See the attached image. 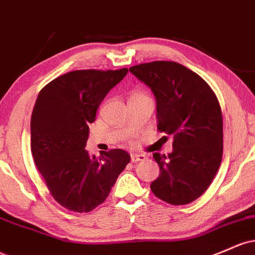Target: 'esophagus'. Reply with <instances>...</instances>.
<instances>
[{
  "mask_svg": "<svg viewBox=\"0 0 255 255\" xmlns=\"http://www.w3.org/2000/svg\"><path fill=\"white\" fill-rule=\"evenodd\" d=\"M130 159H132V162L145 161V159H146V156H145L144 153H132V155H130Z\"/></svg>",
  "mask_w": 255,
  "mask_h": 255,
  "instance_id": "obj_1",
  "label": "esophagus"
}]
</instances>
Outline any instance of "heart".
<instances>
[{
    "mask_svg": "<svg viewBox=\"0 0 255 255\" xmlns=\"http://www.w3.org/2000/svg\"><path fill=\"white\" fill-rule=\"evenodd\" d=\"M139 96H142V94L141 93H133L132 94V97H139ZM132 97H130V98H132Z\"/></svg>",
    "mask_w": 255,
    "mask_h": 255,
    "instance_id": "heart-1",
    "label": "heart"
}]
</instances>
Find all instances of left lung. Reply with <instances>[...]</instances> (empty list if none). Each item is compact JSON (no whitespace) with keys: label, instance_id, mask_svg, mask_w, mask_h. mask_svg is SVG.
Instances as JSON below:
<instances>
[{"label":"left lung","instance_id":"1","mask_svg":"<svg viewBox=\"0 0 255 255\" xmlns=\"http://www.w3.org/2000/svg\"><path fill=\"white\" fill-rule=\"evenodd\" d=\"M152 91L157 129L173 135V151L153 153L159 175L151 191L170 205H187L213 180L223 157V116L217 96L202 77L175 61L129 68Z\"/></svg>","mask_w":255,"mask_h":255}]
</instances>
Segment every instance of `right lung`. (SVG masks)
Segmentation results:
<instances>
[{"instance_id":"right-lung-1","label":"right lung","mask_w":255,"mask_h":255,"mask_svg":"<svg viewBox=\"0 0 255 255\" xmlns=\"http://www.w3.org/2000/svg\"><path fill=\"white\" fill-rule=\"evenodd\" d=\"M121 70H76L38 94L31 115V152L53 198L72 212H91L106 200L130 161L114 149L98 159L86 150L89 123L106 94L127 75Z\"/></svg>"}]
</instances>
